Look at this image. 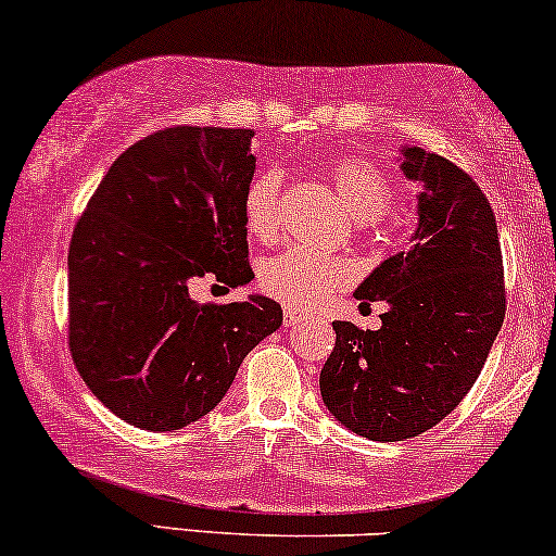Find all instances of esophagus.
Listing matches in <instances>:
<instances>
[{
  "label": "esophagus",
  "mask_w": 556,
  "mask_h": 556,
  "mask_svg": "<svg viewBox=\"0 0 556 556\" xmlns=\"http://www.w3.org/2000/svg\"><path fill=\"white\" fill-rule=\"evenodd\" d=\"M300 320H303V318H300L295 311H285V326H287V329H292V326H298Z\"/></svg>",
  "instance_id": "1"
}]
</instances>
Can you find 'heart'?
Instances as JSON below:
<instances>
[{"label": "heart", "instance_id": "heart-1", "mask_svg": "<svg viewBox=\"0 0 556 556\" xmlns=\"http://www.w3.org/2000/svg\"><path fill=\"white\" fill-rule=\"evenodd\" d=\"M329 178L339 199L359 223H372L393 202V189L383 173L363 160H339L331 165ZM282 206V176L277 170H261L245 189V227L256 238H271L279 227ZM352 271L344 261H333L307 249H290L266 258L258 282L271 298L292 307H316L337 287L350 282Z\"/></svg>", "mask_w": 556, "mask_h": 556}]
</instances>
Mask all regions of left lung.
<instances>
[{
  "instance_id": "left-lung-1",
  "label": "left lung",
  "mask_w": 556,
  "mask_h": 556,
  "mask_svg": "<svg viewBox=\"0 0 556 556\" xmlns=\"http://www.w3.org/2000/svg\"><path fill=\"white\" fill-rule=\"evenodd\" d=\"M401 160L404 176L422 186L412 249L354 290L359 305L383 300V326L337 320V346L320 370L333 419L380 443L417 438L456 409L505 318L503 251L486 197L469 173L422 147H404Z\"/></svg>"
}]
</instances>
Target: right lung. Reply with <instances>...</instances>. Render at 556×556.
I'll return each mask as SVG.
<instances>
[{"label": "right lung", "instance_id": "obj_1", "mask_svg": "<svg viewBox=\"0 0 556 556\" xmlns=\"http://www.w3.org/2000/svg\"><path fill=\"white\" fill-rule=\"evenodd\" d=\"M251 129L173 126L113 160L70 243V352L100 404L170 432L223 401L240 363L282 326L264 295L197 303L212 277L249 285L243 197Z\"/></svg>", "mask_w": 556, "mask_h": 556}]
</instances>
